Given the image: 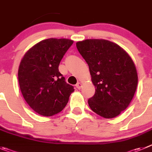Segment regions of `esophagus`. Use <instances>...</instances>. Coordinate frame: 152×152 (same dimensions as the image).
<instances>
[{"label":"esophagus","mask_w":152,"mask_h":152,"mask_svg":"<svg viewBox=\"0 0 152 152\" xmlns=\"http://www.w3.org/2000/svg\"><path fill=\"white\" fill-rule=\"evenodd\" d=\"M76 88H78V89H80V88H82V83H78L76 85Z\"/></svg>","instance_id":"obj_1"}]
</instances>
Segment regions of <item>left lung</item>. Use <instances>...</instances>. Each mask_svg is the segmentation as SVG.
<instances>
[{"label":"left lung","instance_id":"8db88e82","mask_svg":"<svg viewBox=\"0 0 152 152\" xmlns=\"http://www.w3.org/2000/svg\"><path fill=\"white\" fill-rule=\"evenodd\" d=\"M76 48L89 67L95 93L90 108L104 118H113L129 106L138 84L136 68L121 47L104 39L78 42Z\"/></svg>","mask_w":152,"mask_h":152}]
</instances>
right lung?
I'll use <instances>...</instances> for the list:
<instances>
[{
	"instance_id": "1",
	"label": "right lung",
	"mask_w": 152,
	"mask_h": 152,
	"mask_svg": "<svg viewBox=\"0 0 152 152\" xmlns=\"http://www.w3.org/2000/svg\"><path fill=\"white\" fill-rule=\"evenodd\" d=\"M73 43L66 39H48L26 53L18 70L20 88L30 107L44 117L60 113L74 91L59 72V64Z\"/></svg>"
}]
</instances>
